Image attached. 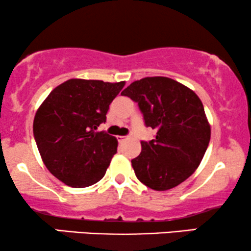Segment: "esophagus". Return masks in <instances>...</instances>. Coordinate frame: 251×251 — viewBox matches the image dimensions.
I'll use <instances>...</instances> for the list:
<instances>
[{
	"mask_svg": "<svg viewBox=\"0 0 251 251\" xmlns=\"http://www.w3.org/2000/svg\"><path fill=\"white\" fill-rule=\"evenodd\" d=\"M130 136H118V141L119 142H123L126 141V139H129Z\"/></svg>",
	"mask_w": 251,
	"mask_h": 251,
	"instance_id": "1",
	"label": "esophagus"
}]
</instances>
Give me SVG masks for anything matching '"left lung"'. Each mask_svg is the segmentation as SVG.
I'll return each mask as SVG.
<instances>
[{"label":"left lung","mask_w":251,"mask_h":251,"mask_svg":"<svg viewBox=\"0 0 251 251\" xmlns=\"http://www.w3.org/2000/svg\"><path fill=\"white\" fill-rule=\"evenodd\" d=\"M137 102L155 138L142 141L132 159L136 176L153 190H168L196 171L210 143L211 128L197 94L168 77H146L122 91Z\"/></svg>","instance_id":"left-lung-1"}]
</instances>
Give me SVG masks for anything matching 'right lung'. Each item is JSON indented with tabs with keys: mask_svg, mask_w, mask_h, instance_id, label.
I'll use <instances>...</instances> for the list:
<instances>
[{
	"mask_svg": "<svg viewBox=\"0 0 251 251\" xmlns=\"http://www.w3.org/2000/svg\"><path fill=\"white\" fill-rule=\"evenodd\" d=\"M125 82L69 79L51 91L37 110L33 135L48 171L67 185L84 188L106 174L118 141L97 131Z\"/></svg>",
	"mask_w": 251,
	"mask_h": 251,
	"instance_id": "right-lung-1",
	"label": "right lung"
}]
</instances>
